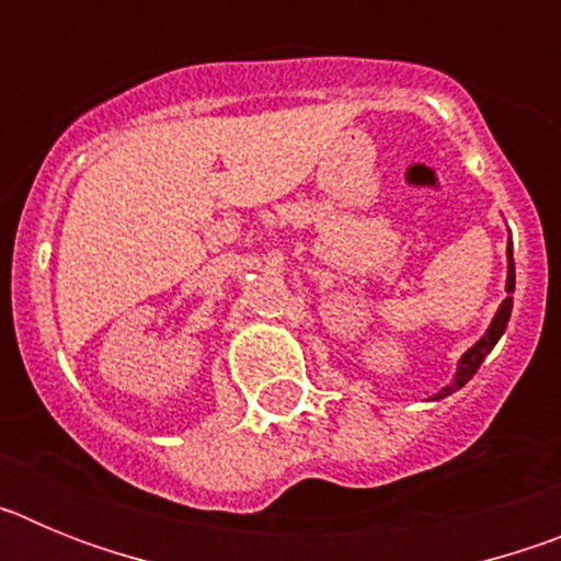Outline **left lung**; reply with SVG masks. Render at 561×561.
<instances>
[{
    "label": "left lung",
    "instance_id": "obj_1",
    "mask_svg": "<svg viewBox=\"0 0 561 561\" xmlns=\"http://www.w3.org/2000/svg\"><path fill=\"white\" fill-rule=\"evenodd\" d=\"M505 291H508V297H505V300H503V306H500L497 314H494V320H492V325H489V331H485V336L478 342V345H472V348L466 351L463 359H460V365H458V374H455V381H453V385H447V388H444V390H440V393L435 396V399H444V396H449V393H455V390H458V388H463L466 381H469L474 374H478L480 362L485 359V354H489V351H492L494 345H497L500 336H503L505 325H508V317H512V306H514V297H512V291H514V257H512V247H508V280H505Z\"/></svg>",
    "mask_w": 561,
    "mask_h": 561
}]
</instances>
